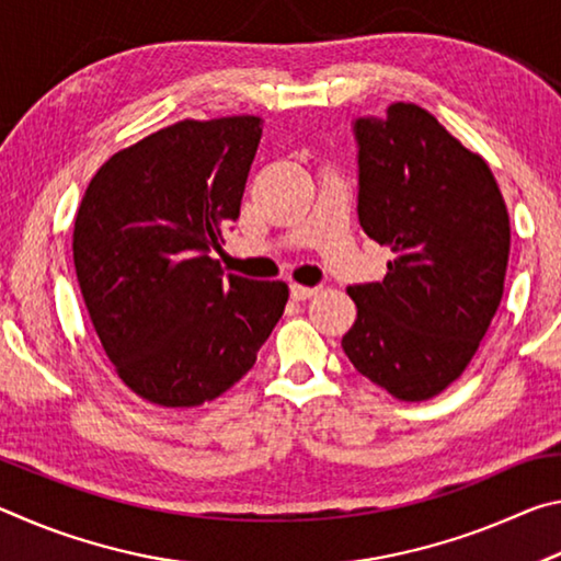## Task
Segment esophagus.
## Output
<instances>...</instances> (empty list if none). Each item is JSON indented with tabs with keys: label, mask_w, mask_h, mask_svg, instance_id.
Returning a JSON list of instances; mask_svg holds the SVG:
<instances>
[{
	"label": "esophagus",
	"mask_w": 561,
	"mask_h": 561,
	"mask_svg": "<svg viewBox=\"0 0 561 561\" xmlns=\"http://www.w3.org/2000/svg\"><path fill=\"white\" fill-rule=\"evenodd\" d=\"M289 291H291V299H297V301H304V299L314 297V294H317L319 289H317V287H304V284H291V287H289Z\"/></svg>",
	"instance_id": "obj_1"
}]
</instances>
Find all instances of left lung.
Segmentation results:
<instances>
[{"instance_id": "left-lung-1", "label": "left lung", "mask_w": 561, "mask_h": 561, "mask_svg": "<svg viewBox=\"0 0 561 561\" xmlns=\"http://www.w3.org/2000/svg\"><path fill=\"white\" fill-rule=\"evenodd\" d=\"M358 222L393 252L383 282L354 284L341 346L398 401L445 391L478 351L505 289L510 215L485 160L415 103L354 121Z\"/></svg>"}]
</instances>
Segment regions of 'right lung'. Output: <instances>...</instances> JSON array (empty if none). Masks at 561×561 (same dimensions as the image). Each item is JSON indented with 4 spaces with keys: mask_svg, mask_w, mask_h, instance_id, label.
Instances as JSON below:
<instances>
[{
    "mask_svg": "<svg viewBox=\"0 0 561 561\" xmlns=\"http://www.w3.org/2000/svg\"><path fill=\"white\" fill-rule=\"evenodd\" d=\"M262 118L180 121L99 168L73 222L93 329L133 393L163 408L215 401L257 360L284 314V282L225 274Z\"/></svg>",
    "mask_w": 561,
    "mask_h": 561,
    "instance_id": "add662e5",
    "label": "right lung"
}]
</instances>
